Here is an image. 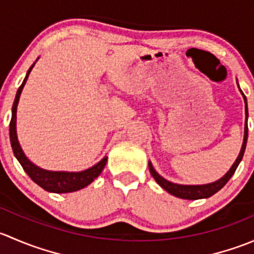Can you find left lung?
Returning a JSON list of instances; mask_svg holds the SVG:
<instances>
[{
	"instance_id": "left-lung-1",
	"label": "left lung",
	"mask_w": 254,
	"mask_h": 254,
	"mask_svg": "<svg viewBox=\"0 0 254 254\" xmlns=\"http://www.w3.org/2000/svg\"><path fill=\"white\" fill-rule=\"evenodd\" d=\"M238 86V82H237ZM240 88V86H238ZM241 94L243 97V101H245V113H246V119H245V136H243V142H242V147H241L240 153H238L236 161L234 162V165L231 166L229 171L225 173V176H222L221 178L217 179V181L212 182V183H207V184H178V183H173V182L167 181V179L163 178L162 176L158 175L156 172V170L153 168L152 163L151 161H148V168H150V173L151 176L155 178V181L157 182L158 184L161 186V188L165 189L166 191H168L172 195L177 196V198L181 199H188V200H196V199H206L210 198L211 195H214L215 193L220 190L227 182L230 181L232 176H234L235 171L240 165V162L242 161L243 153H245L246 150V145H247V137H248V127H247V120H248V107H247V98L243 94V92L241 91Z\"/></svg>"
}]
</instances>
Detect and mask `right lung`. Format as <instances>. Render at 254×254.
Wrapping results in <instances>:
<instances>
[{
    "label": "right lung",
    "mask_w": 254,
    "mask_h": 254,
    "mask_svg": "<svg viewBox=\"0 0 254 254\" xmlns=\"http://www.w3.org/2000/svg\"><path fill=\"white\" fill-rule=\"evenodd\" d=\"M39 59V58H38ZM37 59V60H38ZM37 63V61H35ZM35 63L28 70L25 78L23 79L22 84L18 88L16 98H14L13 107H12V118L11 123H9V139H11V146L13 150L14 156L25 171L28 176L30 177L33 182L42 187L44 190L50 191V193H72V191H77L79 189H83L88 184H91L94 179L97 178L101 172L103 171L104 166H106L108 157L104 156L98 163L92 166L91 168H87L84 171H79V172H66V171H48L44 168L38 167L37 165L32 162L29 158L25 156L24 151L20 147V143L18 141L17 136V106L19 102L20 93L23 91L25 82H27L28 76H29L30 71L34 67Z\"/></svg>",
    "instance_id": "right-lung-1"
}]
</instances>
